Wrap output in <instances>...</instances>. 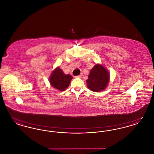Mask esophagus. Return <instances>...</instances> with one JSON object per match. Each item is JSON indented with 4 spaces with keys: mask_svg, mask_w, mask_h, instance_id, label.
<instances>
[{
    "mask_svg": "<svg viewBox=\"0 0 154 154\" xmlns=\"http://www.w3.org/2000/svg\"><path fill=\"white\" fill-rule=\"evenodd\" d=\"M75 77H77V78H81L82 77V74H80L79 75H77V76H75Z\"/></svg>",
    "mask_w": 154,
    "mask_h": 154,
    "instance_id": "1",
    "label": "esophagus"
}]
</instances>
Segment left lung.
<instances>
[{
  "label": "left lung",
  "instance_id": "left-lung-1",
  "mask_svg": "<svg viewBox=\"0 0 154 154\" xmlns=\"http://www.w3.org/2000/svg\"><path fill=\"white\" fill-rule=\"evenodd\" d=\"M110 79L109 70L102 65L97 63L90 71L87 80V87L93 92H100L107 88Z\"/></svg>",
  "mask_w": 154,
  "mask_h": 154
}]
</instances>
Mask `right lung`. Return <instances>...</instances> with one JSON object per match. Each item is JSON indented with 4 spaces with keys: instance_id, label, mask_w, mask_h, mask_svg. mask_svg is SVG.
<instances>
[{
    "instance_id": "1",
    "label": "right lung",
    "mask_w": 154,
    "mask_h": 154,
    "mask_svg": "<svg viewBox=\"0 0 154 154\" xmlns=\"http://www.w3.org/2000/svg\"><path fill=\"white\" fill-rule=\"evenodd\" d=\"M73 77L70 74H66L59 67H56L51 74L49 82L53 88L63 91L68 88Z\"/></svg>"
}]
</instances>
